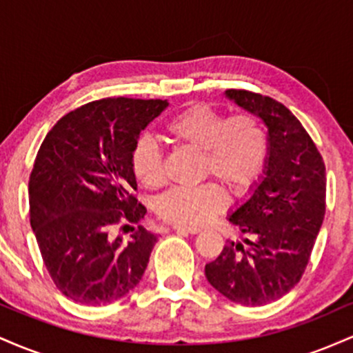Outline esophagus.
Wrapping results in <instances>:
<instances>
[{
  "label": "esophagus",
  "mask_w": 353,
  "mask_h": 353,
  "mask_svg": "<svg viewBox=\"0 0 353 353\" xmlns=\"http://www.w3.org/2000/svg\"><path fill=\"white\" fill-rule=\"evenodd\" d=\"M172 229L176 230V232H182V234H197V232H201V229L196 228V225L176 224V225H172Z\"/></svg>",
  "instance_id": "34e87169"
}]
</instances>
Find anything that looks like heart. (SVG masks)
<instances>
[{
  "instance_id": "obj_1",
  "label": "heart",
  "mask_w": 353,
  "mask_h": 353,
  "mask_svg": "<svg viewBox=\"0 0 353 353\" xmlns=\"http://www.w3.org/2000/svg\"><path fill=\"white\" fill-rule=\"evenodd\" d=\"M171 139L204 154L202 176L216 177L232 196L250 192L267 168L270 141L267 129L254 112L241 111L225 117L217 108L194 103L177 112L165 125ZM137 181L148 189L165 184L164 157L157 144L141 137L131 154ZM225 194L217 182L197 188H174L157 201V214L165 222L199 225L221 212Z\"/></svg>"
}]
</instances>
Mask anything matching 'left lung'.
Here are the masks:
<instances>
[{
  "label": "left lung",
  "instance_id": "obj_1",
  "mask_svg": "<svg viewBox=\"0 0 353 353\" xmlns=\"http://www.w3.org/2000/svg\"><path fill=\"white\" fill-rule=\"evenodd\" d=\"M239 106L269 128L265 177L229 221L242 241H228L205 277L224 297L265 305L297 285L325 216V164L309 132L282 103L247 89H228Z\"/></svg>",
  "mask_w": 353,
  "mask_h": 353
}]
</instances>
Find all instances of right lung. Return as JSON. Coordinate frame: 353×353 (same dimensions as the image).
Listing matches in <instances>:
<instances>
[{"instance_id": "1", "label": "right lung", "mask_w": 353, "mask_h": 353, "mask_svg": "<svg viewBox=\"0 0 353 353\" xmlns=\"http://www.w3.org/2000/svg\"><path fill=\"white\" fill-rule=\"evenodd\" d=\"M165 106L161 99L91 101L61 117L36 154L31 228L51 281L71 301L106 305L143 279L157 237L139 225L148 212L136 196L131 154Z\"/></svg>"}]
</instances>
